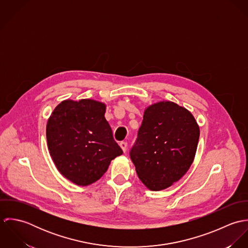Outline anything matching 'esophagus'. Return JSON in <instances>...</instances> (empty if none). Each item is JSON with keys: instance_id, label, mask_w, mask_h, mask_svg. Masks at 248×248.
<instances>
[{"instance_id": "34e87169", "label": "esophagus", "mask_w": 248, "mask_h": 248, "mask_svg": "<svg viewBox=\"0 0 248 248\" xmlns=\"http://www.w3.org/2000/svg\"><path fill=\"white\" fill-rule=\"evenodd\" d=\"M120 147H121V149H122V151L125 153L126 151H127V146H128V144H127V142H120Z\"/></svg>"}]
</instances>
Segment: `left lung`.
<instances>
[{
  "mask_svg": "<svg viewBox=\"0 0 248 248\" xmlns=\"http://www.w3.org/2000/svg\"><path fill=\"white\" fill-rule=\"evenodd\" d=\"M199 139V124L186 108L172 101L147 107L130 153L142 183L152 191L172 186L191 167Z\"/></svg>",
  "mask_w": 248,
  "mask_h": 248,
  "instance_id": "left-lung-1",
  "label": "left lung"
}]
</instances>
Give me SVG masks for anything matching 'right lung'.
<instances>
[{
  "label": "right lung",
  "mask_w": 248,
  "mask_h": 248,
  "mask_svg": "<svg viewBox=\"0 0 248 248\" xmlns=\"http://www.w3.org/2000/svg\"><path fill=\"white\" fill-rule=\"evenodd\" d=\"M106 108L93 99H67L47 119L49 155L60 174L76 185L97 181L110 161L123 154L105 118Z\"/></svg>",
  "instance_id": "1"
}]
</instances>
